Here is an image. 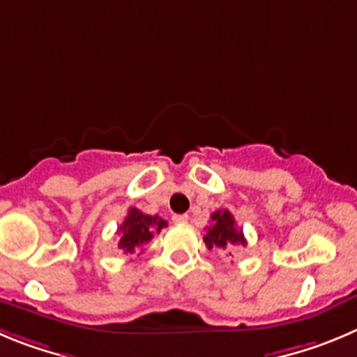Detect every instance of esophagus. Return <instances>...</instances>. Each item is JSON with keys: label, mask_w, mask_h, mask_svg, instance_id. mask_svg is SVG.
Here are the masks:
<instances>
[{"label": "esophagus", "mask_w": 357, "mask_h": 357, "mask_svg": "<svg viewBox=\"0 0 357 357\" xmlns=\"http://www.w3.org/2000/svg\"><path fill=\"white\" fill-rule=\"evenodd\" d=\"M188 215L186 213H183V215H174V217H172V220H174L176 224H185V222H188Z\"/></svg>", "instance_id": "esophagus-1"}]
</instances>
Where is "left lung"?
I'll return each instance as SVG.
<instances>
[{
	"label": "left lung",
	"instance_id": "left-lung-1",
	"mask_svg": "<svg viewBox=\"0 0 357 357\" xmlns=\"http://www.w3.org/2000/svg\"><path fill=\"white\" fill-rule=\"evenodd\" d=\"M204 243L208 249L229 250L233 245H247L243 231L236 227L231 211L218 210L211 213V222L204 234Z\"/></svg>",
	"mask_w": 357,
	"mask_h": 357
}]
</instances>
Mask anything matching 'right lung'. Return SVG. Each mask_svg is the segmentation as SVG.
Returning <instances> with one entry per match:
<instances>
[{
    "mask_svg": "<svg viewBox=\"0 0 357 357\" xmlns=\"http://www.w3.org/2000/svg\"><path fill=\"white\" fill-rule=\"evenodd\" d=\"M163 227H167V220L160 218L158 215H147L137 208H130L124 222L117 229L121 234L119 249H123L124 255H133L135 250L146 245L153 238V234L160 233Z\"/></svg>",
    "mask_w": 357,
    "mask_h": 357,
    "instance_id": "1",
    "label": "right lung"
}]
</instances>
